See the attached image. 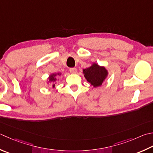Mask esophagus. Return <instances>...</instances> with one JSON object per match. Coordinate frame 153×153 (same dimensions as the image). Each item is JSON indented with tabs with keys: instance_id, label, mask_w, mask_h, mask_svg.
Instances as JSON below:
<instances>
[{
	"instance_id": "1",
	"label": "esophagus",
	"mask_w": 153,
	"mask_h": 153,
	"mask_svg": "<svg viewBox=\"0 0 153 153\" xmlns=\"http://www.w3.org/2000/svg\"><path fill=\"white\" fill-rule=\"evenodd\" d=\"M70 71L71 74H76L77 72V70L76 68H70Z\"/></svg>"
}]
</instances>
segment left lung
Segmentation results:
<instances>
[{"label":"left lung","mask_w":153,"mask_h":153,"mask_svg":"<svg viewBox=\"0 0 153 153\" xmlns=\"http://www.w3.org/2000/svg\"><path fill=\"white\" fill-rule=\"evenodd\" d=\"M83 74L88 82L95 88L102 84L107 76V71L105 68L101 67L96 64H93L91 67L83 70Z\"/></svg>","instance_id":"1"}]
</instances>
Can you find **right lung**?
I'll return each mask as SVG.
<instances>
[{
	"instance_id": "right-lung-1",
	"label": "right lung",
	"mask_w": 153,
	"mask_h": 153,
	"mask_svg": "<svg viewBox=\"0 0 153 153\" xmlns=\"http://www.w3.org/2000/svg\"><path fill=\"white\" fill-rule=\"evenodd\" d=\"M56 74H52V75H50V77H49V79H50V82H56L57 79H56ZM52 87H53V88H54V87H55V84H53Z\"/></svg>"
}]
</instances>
